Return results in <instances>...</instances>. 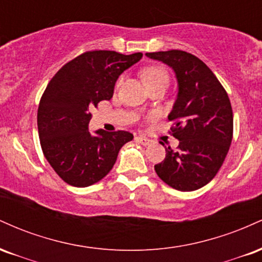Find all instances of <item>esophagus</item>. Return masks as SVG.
<instances>
[{
	"mask_svg": "<svg viewBox=\"0 0 262 262\" xmlns=\"http://www.w3.org/2000/svg\"><path fill=\"white\" fill-rule=\"evenodd\" d=\"M135 140H137L138 143H140L141 145H145V146L151 144V140L148 139V138H145V137H137V138H135Z\"/></svg>",
	"mask_w": 262,
	"mask_h": 262,
	"instance_id": "1",
	"label": "esophagus"
}]
</instances>
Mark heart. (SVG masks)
I'll use <instances>...</instances> for the list:
<instances>
[{
  "instance_id": "b5f03b06",
  "label": "heart",
  "mask_w": 262,
  "mask_h": 262,
  "mask_svg": "<svg viewBox=\"0 0 262 262\" xmlns=\"http://www.w3.org/2000/svg\"><path fill=\"white\" fill-rule=\"evenodd\" d=\"M143 77L148 83V86L160 82V81H167L169 82V75L160 66H149V68H146L143 71Z\"/></svg>"
}]
</instances>
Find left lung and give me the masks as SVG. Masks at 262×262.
<instances>
[{
    "mask_svg": "<svg viewBox=\"0 0 262 262\" xmlns=\"http://www.w3.org/2000/svg\"><path fill=\"white\" fill-rule=\"evenodd\" d=\"M175 73L177 96L169 114L175 121L176 150L165 146L158 176L170 187L188 192L206 186L223 165L233 139L231 104L215 75L202 60L182 50L146 53ZM164 145V143H161Z\"/></svg>",
    "mask_w": 262,
    "mask_h": 262,
    "instance_id": "1",
    "label": "left lung"
}]
</instances>
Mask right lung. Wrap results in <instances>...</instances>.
<instances>
[{
	"instance_id": "right-lung-1",
	"label": "right lung",
	"mask_w": 262,
	"mask_h": 262,
	"mask_svg": "<svg viewBox=\"0 0 262 262\" xmlns=\"http://www.w3.org/2000/svg\"><path fill=\"white\" fill-rule=\"evenodd\" d=\"M141 58V53L87 52L48 83L38 107L39 139L45 159L69 185L87 187L100 181L112 170L122 146L133 140L124 130L98 129L92 134L90 111L112 98L119 75Z\"/></svg>"
}]
</instances>
